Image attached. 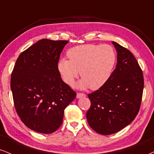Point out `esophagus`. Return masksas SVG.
I'll return each instance as SVG.
<instances>
[{
  "instance_id": "1",
  "label": "esophagus",
  "mask_w": 154,
  "mask_h": 154,
  "mask_svg": "<svg viewBox=\"0 0 154 154\" xmlns=\"http://www.w3.org/2000/svg\"><path fill=\"white\" fill-rule=\"evenodd\" d=\"M85 96H86V94H83V93H77V95H76V98H77L85 97Z\"/></svg>"
}]
</instances>
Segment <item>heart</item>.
<instances>
[{
    "label": "heart",
    "mask_w": 154,
    "mask_h": 154,
    "mask_svg": "<svg viewBox=\"0 0 154 154\" xmlns=\"http://www.w3.org/2000/svg\"><path fill=\"white\" fill-rule=\"evenodd\" d=\"M69 60L62 58L57 64L58 73L66 84L72 86L81 71L83 79L77 87L98 90L111 78L116 62V54L110 45L85 44L68 50Z\"/></svg>",
    "instance_id": "heart-1"
}]
</instances>
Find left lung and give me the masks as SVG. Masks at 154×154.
Listing matches in <instances>:
<instances>
[{"mask_svg": "<svg viewBox=\"0 0 154 154\" xmlns=\"http://www.w3.org/2000/svg\"><path fill=\"white\" fill-rule=\"evenodd\" d=\"M116 67L103 87L88 95L89 126L98 134H115L134 120L141 106L143 76L137 60L128 49L113 41Z\"/></svg>", "mask_w": 154, "mask_h": 154, "instance_id": "1", "label": "left lung"}]
</instances>
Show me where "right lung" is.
<instances>
[{
  "mask_svg": "<svg viewBox=\"0 0 154 154\" xmlns=\"http://www.w3.org/2000/svg\"><path fill=\"white\" fill-rule=\"evenodd\" d=\"M68 41L41 39L20 54L11 73L16 112L30 129L52 134L76 93L63 81L57 64Z\"/></svg>",
  "mask_w": 154,
  "mask_h": 154,
  "instance_id": "add662e5",
  "label": "right lung"
}]
</instances>
